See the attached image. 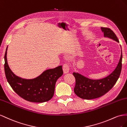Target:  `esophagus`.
<instances>
[{"label": "esophagus", "mask_w": 127, "mask_h": 127, "mask_svg": "<svg viewBox=\"0 0 127 127\" xmlns=\"http://www.w3.org/2000/svg\"><path fill=\"white\" fill-rule=\"evenodd\" d=\"M69 66H68V64L67 63H65L64 64L63 66V70L64 71V73H67L68 72H69Z\"/></svg>", "instance_id": "1"}]
</instances>
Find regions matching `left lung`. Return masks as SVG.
I'll list each match as a JSON object with an SVG mask.
<instances>
[{"label": "left lung", "instance_id": "8db88e82", "mask_svg": "<svg viewBox=\"0 0 127 127\" xmlns=\"http://www.w3.org/2000/svg\"><path fill=\"white\" fill-rule=\"evenodd\" d=\"M105 37H108L119 42L114 32L110 28L101 27ZM122 54L117 67L111 74L106 78L99 80L88 79L81 74L73 73L75 79L74 93L78 97L84 99L97 98L105 95L114 86L118 80L122 69Z\"/></svg>", "mask_w": 127, "mask_h": 127}]
</instances>
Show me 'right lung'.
<instances>
[{
	"label": "right lung",
	"instance_id": "right-lung-1",
	"mask_svg": "<svg viewBox=\"0 0 127 127\" xmlns=\"http://www.w3.org/2000/svg\"><path fill=\"white\" fill-rule=\"evenodd\" d=\"M5 54V73L7 81L18 95L24 99L34 103L49 100L54 96L55 84L63 74L62 66L48 69L33 79H22L14 74L10 69Z\"/></svg>",
	"mask_w": 127,
	"mask_h": 127
}]
</instances>
